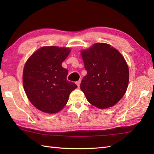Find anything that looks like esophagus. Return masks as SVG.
<instances>
[{"label":"esophagus","mask_w":154,"mask_h":154,"mask_svg":"<svg viewBox=\"0 0 154 154\" xmlns=\"http://www.w3.org/2000/svg\"><path fill=\"white\" fill-rule=\"evenodd\" d=\"M76 84H77V87L79 88V87H80V84H81V80H79V81H77V82H76Z\"/></svg>","instance_id":"esophagus-1"}]
</instances>
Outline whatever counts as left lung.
<instances>
[{
    "mask_svg": "<svg viewBox=\"0 0 154 154\" xmlns=\"http://www.w3.org/2000/svg\"><path fill=\"white\" fill-rule=\"evenodd\" d=\"M87 74L80 88L87 100L98 109L114 106L126 93L129 69L125 59L110 44H94L81 50Z\"/></svg>",
    "mask_w": 154,
    "mask_h": 154,
    "instance_id": "obj_1",
    "label": "left lung"
}]
</instances>
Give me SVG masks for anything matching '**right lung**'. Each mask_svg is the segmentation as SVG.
Instances as JSON below:
<instances>
[{
    "label": "right lung",
    "mask_w": 154,
    "mask_h": 154,
    "mask_svg": "<svg viewBox=\"0 0 154 154\" xmlns=\"http://www.w3.org/2000/svg\"><path fill=\"white\" fill-rule=\"evenodd\" d=\"M69 48L44 46L29 57L24 67L22 81L28 100L39 110L48 114L60 112L66 105L70 93L77 88L67 80L68 71L62 62Z\"/></svg>",
    "instance_id": "1"
}]
</instances>
